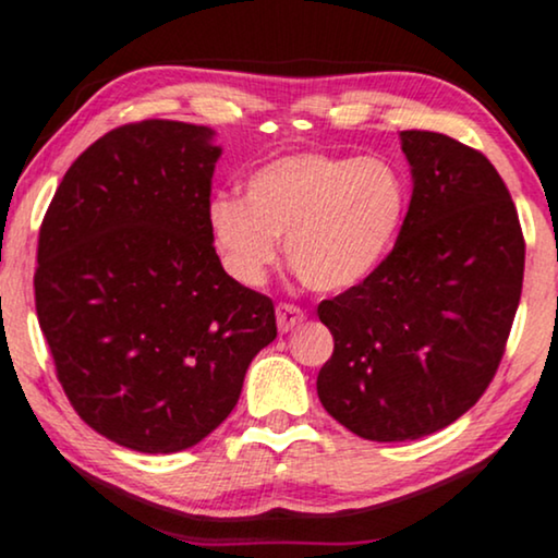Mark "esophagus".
<instances>
[{
    "label": "esophagus",
    "mask_w": 558,
    "mask_h": 558,
    "mask_svg": "<svg viewBox=\"0 0 558 558\" xmlns=\"http://www.w3.org/2000/svg\"><path fill=\"white\" fill-rule=\"evenodd\" d=\"M302 320H305V313L296 305H287V302L284 305H277V325L281 332L296 328V325H302Z\"/></svg>",
    "instance_id": "34e87169"
}]
</instances>
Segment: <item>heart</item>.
<instances>
[{"instance_id":"heart-1","label":"heart","mask_w":558,"mask_h":558,"mask_svg":"<svg viewBox=\"0 0 558 558\" xmlns=\"http://www.w3.org/2000/svg\"><path fill=\"white\" fill-rule=\"evenodd\" d=\"M408 186L385 158L292 154L245 182V197L220 194L207 220L226 269L245 287L264 284L279 258L313 292L359 287L395 248Z\"/></svg>"}]
</instances>
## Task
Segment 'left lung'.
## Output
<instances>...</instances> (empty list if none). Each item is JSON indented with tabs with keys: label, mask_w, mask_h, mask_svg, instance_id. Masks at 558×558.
<instances>
[{
	"label": "left lung",
	"mask_w": 558,
	"mask_h": 558,
	"mask_svg": "<svg viewBox=\"0 0 558 558\" xmlns=\"http://www.w3.org/2000/svg\"><path fill=\"white\" fill-rule=\"evenodd\" d=\"M412 197L372 277L320 302L332 356L323 408L366 440H415L459 421L489 387L523 289L525 243L508 186L480 150L402 130Z\"/></svg>",
	"instance_id": "8db88e82"
}]
</instances>
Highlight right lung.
I'll return each mask as SVG.
<instances>
[{"mask_svg":"<svg viewBox=\"0 0 558 558\" xmlns=\"http://www.w3.org/2000/svg\"><path fill=\"white\" fill-rule=\"evenodd\" d=\"M215 130L130 122L92 143L40 226L35 310L78 417L141 453H177L235 408L277 338L274 302L215 253Z\"/></svg>","mask_w":558,"mask_h":558,"instance_id":"right-lung-1","label":"right lung"}]
</instances>
